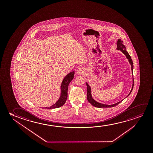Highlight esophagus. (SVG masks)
<instances>
[{"label":"esophagus","mask_w":153,"mask_h":153,"mask_svg":"<svg viewBox=\"0 0 153 153\" xmlns=\"http://www.w3.org/2000/svg\"><path fill=\"white\" fill-rule=\"evenodd\" d=\"M77 74L78 75H84L85 74V71H84V69H78L77 71Z\"/></svg>","instance_id":"obj_1"}]
</instances>
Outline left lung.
<instances>
[{
  "label": "left lung",
  "mask_w": 153,
  "mask_h": 153,
  "mask_svg": "<svg viewBox=\"0 0 153 153\" xmlns=\"http://www.w3.org/2000/svg\"><path fill=\"white\" fill-rule=\"evenodd\" d=\"M117 48H116L117 50H120L121 52L125 56H126V59H128V62L130 64V65L131 66V71H132V89L130 91V93L128 94V96H126V97H128L130 94L132 92V90H133V86H134V79H133V61L132 59H131V57L130 56V55L128 54V53L126 51V46L123 44V42L122 41L121 39H118L117 40ZM86 85H87V98L89 102L90 103L91 105L94 106V107H97V108H111V107H113L119 104L124 99L126 98V97L125 98L123 99V100L120 101L119 102H118L117 103H115L114 104H112V105H106V104H103V103H101L98 102H97V101L95 100L94 99L92 98V94H91V87L89 86V85L86 82Z\"/></svg>",
  "instance_id": "1"
}]
</instances>
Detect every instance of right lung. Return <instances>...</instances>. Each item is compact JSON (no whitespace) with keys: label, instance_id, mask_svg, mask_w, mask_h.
<instances>
[{"label":"right lung","instance_id":"obj_1","mask_svg":"<svg viewBox=\"0 0 153 153\" xmlns=\"http://www.w3.org/2000/svg\"><path fill=\"white\" fill-rule=\"evenodd\" d=\"M75 74V71H71L64 78L63 81L61 83V94L59 97V99L54 105H51L50 107H45L42 108L44 109H55L61 107L65 103L67 98V91L68 87L70 82H71L74 78V76Z\"/></svg>","mask_w":153,"mask_h":153}]
</instances>
